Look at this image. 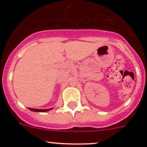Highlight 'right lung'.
Instances as JSON below:
<instances>
[{"label":"right lung","mask_w":147,"mask_h":147,"mask_svg":"<svg viewBox=\"0 0 147 147\" xmlns=\"http://www.w3.org/2000/svg\"><path fill=\"white\" fill-rule=\"evenodd\" d=\"M28 109H30V110L31 111H33V112H47V111L49 110H51L52 108H50V109H33V108H28Z\"/></svg>","instance_id":"obj_1"}]
</instances>
